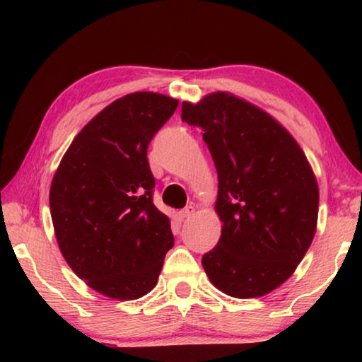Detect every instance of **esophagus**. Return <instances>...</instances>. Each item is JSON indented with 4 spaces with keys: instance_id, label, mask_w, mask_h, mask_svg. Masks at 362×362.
I'll return each instance as SVG.
<instances>
[{
    "instance_id": "1",
    "label": "esophagus",
    "mask_w": 362,
    "mask_h": 362,
    "mask_svg": "<svg viewBox=\"0 0 362 362\" xmlns=\"http://www.w3.org/2000/svg\"><path fill=\"white\" fill-rule=\"evenodd\" d=\"M194 212H196V207L194 206H187V207H185V209L180 212V217H181V219H187V217L194 216Z\"/></svg>"
}]
</instances>
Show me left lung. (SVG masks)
<instances>
[{"label": "left lung", "instance_id": "8db88e82", "mask_svg": "<svg viewBox=\"0 0 362 362\" xmlns=\"http://www.w3.org/2000/svg\"><path fill=\"white\" fill-rule=\"evenodd\" d=\"M217 170L221 239L202 257L211 284L234 298L264 296L293 275L318 224V181L291 133L230 92L182 102Z\"/></svg>", "mask_w": 362, "mask_h": 362}]
</instances>
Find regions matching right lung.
Masks as SVG:
<instances>
[{
  "label": "right lung",
  "mask_w": 362,
  "mask_h": 362,
  "mask_svg": "<svg viewBox=\"0 0 362 362\" xmlns=\"http://www.w3.org/2000/svg\"><path fill=\"white\" fill-rule=\"evenodd\" d=\"M177 103L158 92L117 98L77 133L54 173L49 206L59 249L107 298L150 293L175 244L170 217L151 201L146 150Z\"/></svg>",
  "instance_id": "1"
}]
</instances>
